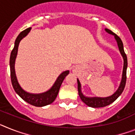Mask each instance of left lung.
<instances>
[{"instance_id":"8db88e82","label":"left lung","mask_w":135,"mask_h":135,"mask_svg":"<svg viewBox=\"0 0 135 135\" xmlns=\"http://www.w3.org/2000/svg\"><path fill=\"white\" fill-rule=\"evenodd\" d=\"M106 31L108 33L113 34L115 36V38L117 40V45H118L119 49L120 51V53L123 56V74H122V80L120 84V86L119 89H117L116 92L113 94L112 96H110L105 98H101V97H93V98H89V97H85L83 95V94L81 92V85H80V81L78 80V89L79 96L80 97V99L81 101L84 102L87 106L93 107V108H100V107H104L113 103L114 101L116 100L118 98L119 96L122 93L123 89L125 88L126 82V69H127L128 66V61H127V56L125 54L124 50H123V42H122L121 38L119 37L115 33H113L111 30L106 29Z\"/></svg>"}]
</instances>
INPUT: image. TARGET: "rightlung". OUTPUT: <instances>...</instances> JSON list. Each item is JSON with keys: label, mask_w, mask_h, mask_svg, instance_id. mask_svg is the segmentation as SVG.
<instances>
[{"label": "right lung", "mask_w": 135, "mask_h": 135, "mask_svg": "<svg viewBox=\"0 0 135 135\" xmlns=\"http://www.w3.org/2000/svg\"><path fill=\"white\" fill-rule=\"evenodd\" d=\"M31 27L27 28L25 30L22 31L20 33V34L18 36L16 40L15 41V45L13 47V50L12 51L11 55H10V75H11V80H12V84L13 86V88L18 95L22 98L23 100L29 103V104L33 105L37 107H42L48 105V104H51L53 102L55 99L58 94L59 90L60 88V86L62 84V81L64 80L66 76L69 73V71H66L63 72L60 75V76L57 78V80L55 81V84L52 86L51 89L47 92L44 93L42 94H31L25 92L23 89L20 86L18 82L17 81L16 76L15 69H14V64H15V60L17 55V52H18V48L19 43L20 40L25 37L28 33L31 30Z\"/></svg>", "instance_id": "obj_1"}]
</instances>
